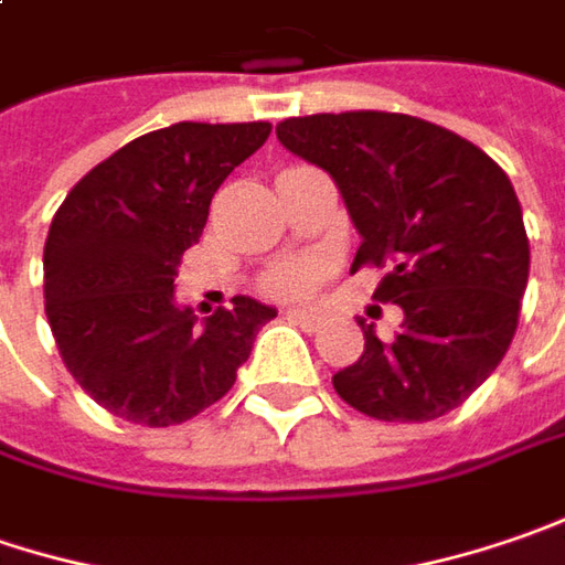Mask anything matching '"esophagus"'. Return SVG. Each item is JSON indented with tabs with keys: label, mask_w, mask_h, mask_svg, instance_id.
Masks as SVG:
<instances>
[{
	"label": "esophagus",
	"mask_w": 565,
	"mask_h": 565,
	"mask_svg": "<svg viewBox=\"0 0 565 565\" xmlns=\"http://www.w3.org/2000/svg\"><path fill=\"white\" fill-rule=\"evenodd\" d=\"M284 319L307 331H319V326H322V319H319L312 309H287V312H284Z\"/></svg>",
	"instance_id": "esophagus-1"
}]
</instances>
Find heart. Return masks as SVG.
Returning <instances> with one entry per match:
<instances>
[{"mask_svg": "<svg viewBox=\"0 0 565 565\" xmlns=\"http://www.w3.org/2000/svg\"><path fill=\"white\" fill-rule=\"evenodd\" d=\"M319 281V271L307 265V262H287L278 265L268 278H265V290L271 297H281V300H297V297H307L309 290Z\"/></svg>", "mask_w": 565, "mask_h": 565, "instance_id": "obj_1", "label": "heart"}]
</instances>
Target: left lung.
I'll list each match as a JSON object with an SVG mask.
<instances>
[{"mask_svg": "<svg viewBox=\"0 0 565 565\" xmlns=\"http://www.w3.org/2000/svg\"><path fill=\"white\" fill-rule=\"evenodd\" d=\"M278 138L338 183L363 236L351 271L382 268L373 300L405 312L392 338L360 322L363 354L334 373V392L376 420L449 414L500 366L519 329L531 256L503 167L407 113L294 116Z\"/></svg>", "mask_w": 565, "mask_h": 565, "instance_id": "left-lung-1", "label": "left lung"}]
</instances>
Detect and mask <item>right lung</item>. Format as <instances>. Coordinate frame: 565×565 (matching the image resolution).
Listing matches in <instances>:
<instances>
[{"label":"right lung","instance_id":"obj_1","mask_svg":"<svg viewBox=\"0 0 565 565\" xmlns=\"http://www.w3.org/2000/svg\"><path fill=\"white\" fill-rule=\"evenodd\" d=\"M271 122H177L132 138L65 195L43 246L62 363L113 417L173 427L224 398L275 309L234 297L205 326L173 307L177 265Z\"/></svg>","mask_w":565,"mask_h":565}]
</instances>
